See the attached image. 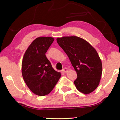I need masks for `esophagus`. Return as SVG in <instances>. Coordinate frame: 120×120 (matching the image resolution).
Wrapping results in <instances>:
<instances>
[{"mask_svg":"<svg viewBox=\"0 0 120 120\" xmlns=\"http://www.w3.org/2000/svg\"><path fill=\"white\" fill-rule=\"evenodd\" d=\"M68 71V69L67 68H66L62 70V72H64V73L67 72Z\"/></svg>","mask_w":120,"mask_h":120,"instance_id":"1","label":"esophagus"}]
</instances>
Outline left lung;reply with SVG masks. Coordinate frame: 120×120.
Masks as SVG:
<instances>
[{"label":"left lung","instance_id":"1","mask_svg":"<svg viewBox=\"0 0 120 120\" xmlns=\"http://www.w3.org/2000/svg\"><path fill=\"white\" fill-rule=\"evenodd\" d=\"M56 41L77 72L74 83L77 90L85 94L94 91L102 73V61L96 50L88 41L77 36L57 38Z\"/></svg>","mask_w":120,"mask_h":120}]
</instances>
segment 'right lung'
<instances>
[{
    "label": "right lung",
    "mask_w": 120,
    "mask_h": 120,
    "mask_svg": "<svg viewBox=\"0 0 120 120\" xmlns=\"http://www.w3.org/2000/svg\"><path fill=\"white\" fill-rule=\"evenodd\" d=\"M54 38L40 37L32 41L26 51L21 64V72L26 84L34 94L45 96L50 93L61 77L54 70L45 53Z\"/></svg>",
    "instance_id": "right-lung-1"
}]
</instances>
